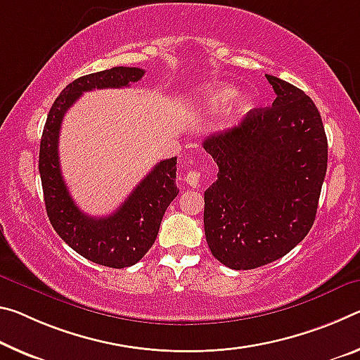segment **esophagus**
I'll return each instance as SVG.
<instances>
[{"label": "esophagus", "instance_id": "obj_1", "mask_svg": "<svg viewBox=\"0 0 360 360\" xmlns=\"http://www.w3.org/2000/svg\"><path fill=\"white\" fill-rule=\"evenodd\" d=\"M186 182L189 186H192V187H197L198 184H200V173H198V171H189V173L186 174Z\"/></svg>", "mask_w": 360, "mask_h": 360}]
</instances>
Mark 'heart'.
Instances as JSON below:
<instances>
[{
    "instance_id": "b5f03b06",
    "label": "heart",
    "mask_w": 360,
    "mask_h": 360,
    "mask_svg": "<svg viewBox=\"0 0 360 360\" xmlns=\"http://www.w3.org/2000/svg\"><path fill=\"white\" fill-rule=\"evenodd\" d=\"M237 98V89L227 84H214L203 91L198 98V110L203 113H216L229 107ZM247 107V101L243 98L237 99V108L243 110Z\"/></svg>"
}]
</instances>
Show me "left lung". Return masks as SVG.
<instances>
[{"mask_svg": "<svg viewBox=\"0 0 360 360\" xmlns=\"http://www.w3.org/2000/svg\"><path fill=\"white\" fill-rule=\"evenodd\" d=\"M276 101L253 108L203 141L218 165L205 191L203 224L211 255L236 271L256 269L298 245L316 219L327 173V136L304 91L266 75Z\"/></svg>", "mask_w": 360, "mask_h": 360, "instance_id": "obj_1", "label": "left lung"}]
</instances>
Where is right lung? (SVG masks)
Segmentation results:
<instances>
[{"label":"right lung","mask_w":360,"mask_h":360,"mask_svg":"<svg viewBox=\"0 0 360 360\" xmlns=\"http://www.w3.org/2000/svg\"><path fill=\"white\" fill-rule=\"evenodd\" d=\"M144 73L138 67H113L67 84L51 107L39 144L38 168L46 213L54 231L83 258L115 269L136 264L155 242L165 211L179 193L176 157L157 163L115 213L94 218L77 207L62 178L59 133L65 112L83 93L129 86Z\"/></svg>","instance_id":"1"}]
</instances>
